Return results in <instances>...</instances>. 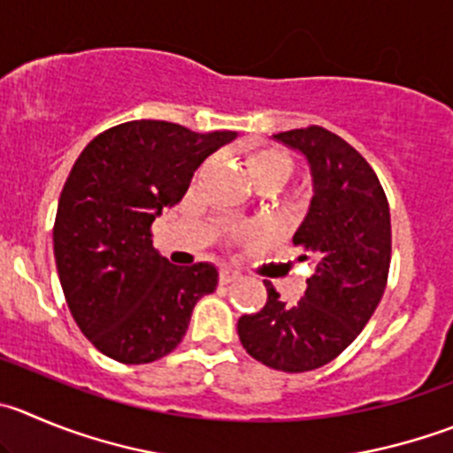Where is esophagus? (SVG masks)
<instances>
[{
	"label": "esophagus",
	"mask_w": 453,
	"mask_h": 453,
	"mask_svg": "<svg viewBox=\"0 0 453 453\" xmlns=\"http://www.w3.org/2000/svg\"><path fill=\"white\" fill-rule=\"evenodd\" d=\"M238 278H240V271H235V269H226V266H224V269L219 271V282L222 284L235 282Z\"/></svg>",
	"instance_id": "obj_1"
}]
</instances>
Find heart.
<instances>
[{"label": "heart", "mask_w": 453, "mask_h": 453, "mask_svg": "<svg viewBox=\"0 0 453 453\" xmlns=\"http://www.w3.org/2000/svg\"><path fill=\"white\" fill-rule=\"evenodd\" d=\"M249 171H251L256 184L265 182V180H282V182H287V178L291 175V159L278 149H262L249 157ZM266 235H269V226L262 222L247 224V226L235 231L238 240H265Z\"/></svg>", "instance_id": "obj_1"}]
</instances>
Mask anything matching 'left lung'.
<instances>
[{"label":"left lung","mask_w":453,"mask_h":453,"mask_svg":"<svg viewBox=\"0 0 453 453\" xmlns=\"http://www.w3.org/2000/svg\"><path fill=\"white\" fill-rule=\"evenodd\" d=\"M273 140L309 166L311 202L294 244L307 249L316 273L296 304L282 303L265 280L266 304L240 318L238 335L262 365L300 373L331 363L376 311L389 273L391 219L376 173L342 137L309 127Z\"/></svg>","instance_id":"8db88e82"}]
</instances>
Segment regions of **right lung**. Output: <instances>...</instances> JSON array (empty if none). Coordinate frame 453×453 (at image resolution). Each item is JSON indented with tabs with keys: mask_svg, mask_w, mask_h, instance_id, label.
Returning a JSON list of instances; mask_svg holds the SVG:
<instances>
[{
	"mask_svg": "<svg viewBox=\"0 0 453 453\" xmlns=\"http://www.w3.org/2000/svg\"><path fill=\"white\" fill-rule=\"evenodd\" d=\"M235 137L135 119L100 133L73 165L55 218V262L77 326L109 358L144 365L171 353L197 300L218 287L211 262L175 266L153 249L150 224Z\"/></svg>",
	"mask_w": 453,
	"mask_h": 453,
	"instance_id": "add662e5",
	"label": "right lung"
}]
</instances>
